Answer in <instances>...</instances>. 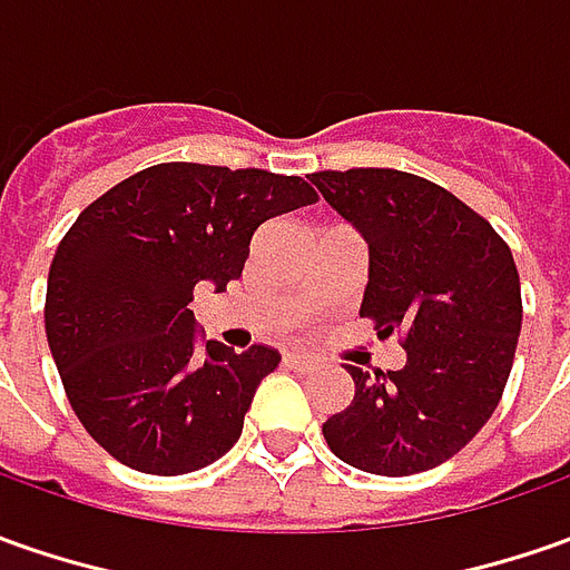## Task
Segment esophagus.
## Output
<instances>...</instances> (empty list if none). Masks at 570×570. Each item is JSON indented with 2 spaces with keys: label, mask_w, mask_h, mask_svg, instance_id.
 Segmentation results:
<instances>
[{
  "label": "esophagus",
  "mask_w": 570,
  "mask_h": 570,
  "mask_svg": "<svg viewBox=\"0 0 570 570\" xmlns=\"http://www.w3.org/2000/svg\"><path fill=\"white\" fill-rule=\"evenodd\" d=\"M284 363L289 365V368H296V372H308L312 368V356H305V353H284Z\"/></svg>",
  "instance_id": "obj_1"
}]
</instances>
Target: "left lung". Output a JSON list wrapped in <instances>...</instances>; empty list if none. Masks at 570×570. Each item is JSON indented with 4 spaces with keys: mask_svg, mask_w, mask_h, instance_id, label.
I'll list each match as a JSON object with an SVG mask.
<instances>
[{
    "mask_svg": "<svg viewBox=\"0 0 570 570\" xmlns=\"http://www.w3.org/2000/svg\"><path fill=\"white\" fill-rule=\"evenodd\" d=\"M324 202L368 243L360 315L401 331L406 363L368 375L346 365L353 403L324 422L350 466L410 476L454 458L489 416L520 337V277L508 243L448 188L401 169H322Z\"/></svg>",
    "mask_w": 570,
    "mask_h": 570,
    "instance_id": "left-lung-1",
    "label": "left lung"
}]
</instances>
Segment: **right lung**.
I'll return each mask as SVG.
<instances>
[{
	"mask_svg": "<svg viewBox=\"0 0 570 570\" xmlns=\"http://www.w3.org/2000/svg\"><path fill=\"white\" fill-rule=\"evenodd\" d=\"M318 202L299 176L157 164L88 205L56 248L47 341L71 410L131 470L179 476L224 458L243 435L255 387L281 363L202 341L195 286L243 274L255 229Z\"/></svg>",
	"mask_w": 570,
	"mask_h": 570,
	"instance_id": "add662e5",
	"label": "right lung"
}]
</instances>
